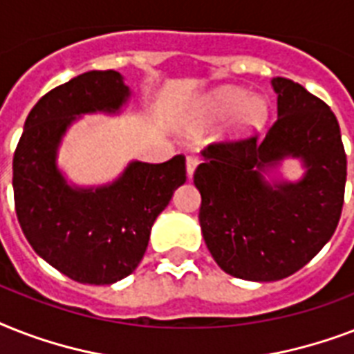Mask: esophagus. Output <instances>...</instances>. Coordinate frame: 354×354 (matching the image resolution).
Listing matches in <instances>:
<instances>
[{
    "label": "esophagus",
    "instance_id": "1",
    "mask_svg": "<svg viewBox=\"0 0 354 354\" xmlns=\"http://www.w3.org/2000/svg\"><path fill=\"white\" fill-rule=\"evenodd\" d=\"M200 163V158L198 156H187V176L191 178L193 176L194 169H196V165Z\"/></svg>",
    "mask_w": 354,
    "mask_h": 354
}]
</instances>
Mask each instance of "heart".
<instances>
[{
  "instance_id": "obj_1",
  "label": "heart",
  "mask_w": 354,
  "mask_h": 354,
  "mask_svg": "<svg viewBox=\"0 0 354 354\" xmlns=\"http://www.w3.org/2000/svg\"><path fill=\"white\" fill-rule=\"evenodd\" d=\"M205 112L211 118H226L230 113H235L239 127L244 130L259 128L266 121V104L257 97L248 99L246 91L226 88L213 93L205 101Z\"/></svg>"
}]
</instances>
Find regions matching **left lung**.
I'll return each mask as SVG.
<instances>
[{"label":"left lung","instance_id":"left-lung-1","mask_svg":"<svg viewBox=\"0 0 354 354\" xmlns=\"http://www.w3.org/2000/svg\"><path fill=\"white\" fill-rule=\"evenodd\" d=\"M277 119L259 133L204 149L194 171L200 227L216 264L248 281H277L303 268L335 233L344 205L347 156L327 104L294 80L275 77ZM285 155L308 163L299 184L272 188L260 171Z\"/></svg>","mask_w":354,"mask_h":354}]
</instances>
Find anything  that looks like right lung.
Returning <instances> with one entry per match:
<instances>
[{"instance_id":"1","label":"right lung","mask_w":354,"mask_h":354,"mask_svg":"<svg viewBox=\"0 0 354 354\" xmlns=\"http://www.w3.org/2000/svg\"><path fill=\"white\" fill-rule=\"evenodd\" d=\"M128 88L118 71H88L47 91L25 119L14 150V207L25 239L69 279L112 285L136 270L156 216L185 182V156L133 161L110 187L75 191L55 167L58 141L75 115L115 112Z\"/></svg>"}]
</instances>
